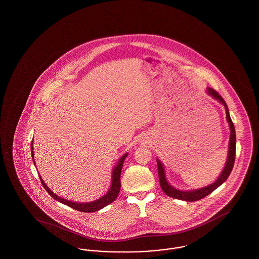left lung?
Returning a JSON list of instances; mask_svg holds the SVG:
<instances>
[{"instance_id": "obj_1", "label": "left lung", "mask_w": 259, "mask_h": 259, "mask_svg": "<svg viewBox=\"0 0 259 259\" xmlns=\"http://www.w3.org/2000/svg\"><path fill=\"white\" fill-rule=\"evenodd\" d=\"M208 94L212 96V98L215 100H219L222 105L225 108L226 111V119L229 123L230 127V141H229V148H228V157L227 161L225 163V167L223 168L221 176L219 177V179L211 185L205 186L203 188H199L196 190H190V191H183V190H179L174 188L172 185H169L167 179H166V175H165V170L164 167L162 165L160 161L156 159L157 161V167H158V176H159V182H160V186L162 190L170 197L175 198V199H179V200H184V201H188V202H193V201H198L202 198L206 197L207 195L210 194L213 190H215L220 185H222L229 177L230 172L233 169L235 162V155H236V133H235L234 124L231 120L229 111H228V107L225 103V101L223 100L222 96L212 88H208Z\"/></svg>"}]
</instances>
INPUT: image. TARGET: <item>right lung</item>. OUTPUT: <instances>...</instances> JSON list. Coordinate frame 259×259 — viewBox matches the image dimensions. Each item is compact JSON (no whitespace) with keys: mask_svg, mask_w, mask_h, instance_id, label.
<instances>
[{"mask_svg":"<svg viewBox=\"0 0 259 259\" xmlns=\"http://www.w3.org/2000/svg\"><path fill=\"white\" fill-rule=\"evenodd\" d=\"M31 152H32V158H33V162L35 163L34 161V149H33V141H32V144H31ZM128 153H125L123 156L119 159L117 165L114 167L113 171H112V177H111V188L109 189V191L102 197L96 200V201H93V202H89V203H75V202H72V201H69V200H66V199H63V198L59 197L58 195L54 194L50 188L48 187V185L45 184L44 180L41 179V177H39V180L42 184V186L45 187V189L49 192L51 197L53 199H55L56 201L60 202L64 205H67L69 206L70 208H73L74 209H77L79 211H83V212H93V211H97L99 209H103L104 207L108 206L109 204L112 203L119 193V190H120V186H121V183H120V174H121V169H122V166H123V162L125 160V158L127 157ZM39 176V175H38Z\"/></svg>","mask_w":259,"mask_h":259,"instance_id":"right-lung-1","label":"right lung"}]
</instances>
